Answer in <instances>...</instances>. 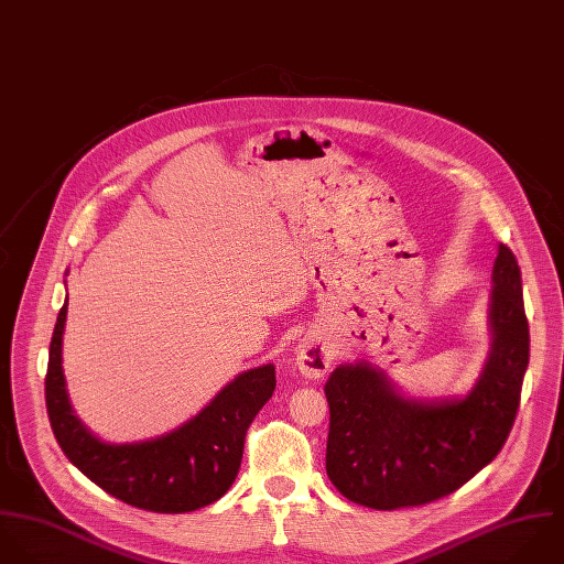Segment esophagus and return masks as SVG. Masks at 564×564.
Here are the masks:
<instances>
[{
	"mask_svg": "<svg viewBox=\"0 0 564 564\" xmlns=\"http://www.w3.org/2000/svg\"><path fill=\"white\" fill-rule=\"evenodd\" d=\"M332 350L325 341L316 336H305L296 346V364L299 370L310 379H321L332 368Z\"/></svg>",
	"mask_w": 564,
	"mask_h": 564,
	"instance_id": "esophagus-1",
	"label": "esophagus"
}]
</instances>
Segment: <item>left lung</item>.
I'll use <instances>...</instances> for the list:
<instances>
[{"label": "left lung", "mask_w": 564, "mask_h": 564, "mask_svg": "<svg viewBox=\"0 0 564 564\" xmlns=\"http://www.w3.org/2000/svg\"><path fill=\"white\" fill-rule=\"evenodd\" d=\"M488 325V357L464 397H405L366 359L332 372L327 475L348 501L372 510L423 506L497 457L514 425L530 361L521 270L503 243L492 265Z\"/></svg>", "instance_id": "obj_1"}]
</instances>
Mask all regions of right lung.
Masks as SVG:
<instances>
[{"label": "right lung", "mask_w": 564, "mask_h": 564, "mask_svg": "<svg viewBox=\"0 0 564 564\" xmlns=\"http://www.w3.org/2000/svg\"><path fill=\"white\" fill-rule=\"evenodd\" d=\"M67 299L58 312L45 375L52 432L69 462L115 499L163 514H181L218 501L237 477L243 441L257 412L272 397L274 366L239 372L181 427L139 443H105L76 416L63 375Z\"/></svg>", "instance_id": "add662e5"}]
</instances>
